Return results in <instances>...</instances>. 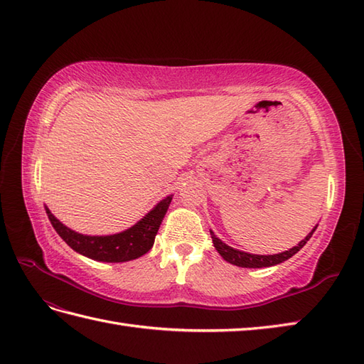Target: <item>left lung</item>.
I'll use <instances>...</instances> for the list:
<instances>
[{
    "label": "left lung",
    "instance_id": "left-lung-1",
    "mask_svg": "<svg viewBox=\"0 0 364 364\" xmlns=\"http://www.w3.org/2000/svg\"><path fill=\"white\" fill-rule=\"evenodd\" d=\"M316 228H318V225H314L313 230L297 246L285 250V252L272 254V255L249 254V252H245V250H240V249H235V247H232L229 245H225L224 241L218 238L212 230H210V235H212L213 246L216 247L218 254H220L225 262H229V263L235 264V266H240V268H269V266H276L282 262L288 260V258H291L294 254H297L299 250H301L306 245V241L311 238L313 232L316 230Z\"/></svg>",
    "mask_w": 364,
    "mask_h": 364
}]
</instances>
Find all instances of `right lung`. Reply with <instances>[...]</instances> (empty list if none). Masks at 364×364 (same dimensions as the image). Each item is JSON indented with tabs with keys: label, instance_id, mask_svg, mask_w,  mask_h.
Here are the masks:
<instances>
[{
	"label": "right lung",
	"instance_id": "right-lung-1",
	"mask_svg": "<svg viewBox=\"0 0 364 364\" xmlns=\"http://www.w3.org/2000/svg\"><path fill=\"white\" fill-rule=\"evenodd\" d=\"M171 199L173 195L161 199L132 228L114 233V235H84V233H79L62 224L48 207H45V210L59 237L77 254L96 262L121 263L135 260L152 247L160 224L164 221L169 204H171Z\"/></svg>",
	"mask_w": 364,
	"mask_h": 364
}]
</instances>
